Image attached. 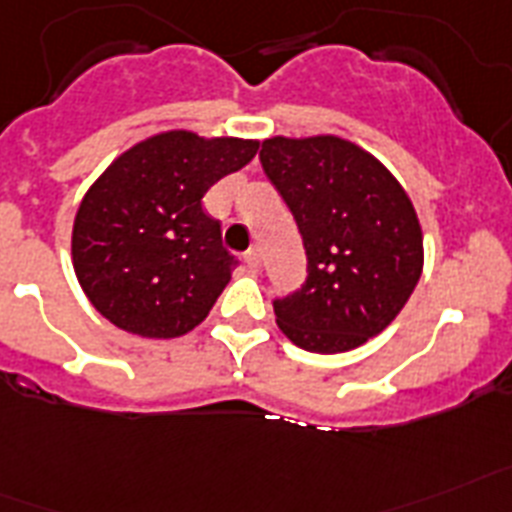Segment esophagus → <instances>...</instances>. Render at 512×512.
I'll list each match as a JSON object with an SVG mask.
<instances>
[{"label":"esophagus","mask_w":512,"mask_h":512,"mask_svg":"<svg viewBox=\"0 0 512 512\" xmlns=\"http://www.w3.org/2000/svg\"><path fill=\"white\" fill-rule=\"evenodd\" d=\"M243 259H246V264H248V269H251V272H259V266H261V253L256 251V248H251V251H248L246 256H243Z\"/></svg>","instance_id":"34e87169"}]
</instances>
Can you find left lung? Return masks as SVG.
Segmentation results:
<instances>
[{
    "mask_svg": "<svg viewBox=\"0 0 512 512\" xmlns=\"http://www.w3.org/2000/svg\"><path fill=\"white\" fill-rule=\"evenodd\" d=\"M259 159L293 211L308 259L301 290L274 301L285 337L311 353H345L377 337L424 269V235L403 185L337 135H274Z\"/></svg>",
    "mask_w": 512,
    "mask_h": 512,
    "instance_id": "left-lung-1",
    "label": "left lung"
}]
</instances>
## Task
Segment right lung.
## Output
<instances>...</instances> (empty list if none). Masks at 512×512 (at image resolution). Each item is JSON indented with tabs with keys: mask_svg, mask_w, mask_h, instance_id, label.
Listing matches in <instances>:
<instances>
[{
	"mask_svg": "<svg viewBox=\"0 0 512 512\" xmlns=\"http://www.w3.org/2000/svg\"><path fill=\"white\" fill-rule=\"evenodd\" d=\"M256 151L259 141L167 130L101 172L75 214L73 266L104 319L151 340L180 337L204 322L235 259L201 198Z\"/></svg>",
	"mask_w": 512,
	"mask_h": 512,
	"instance_id": "1",
	"label": "right lung"
}]
</instances>
